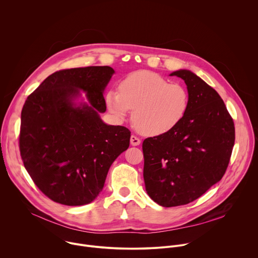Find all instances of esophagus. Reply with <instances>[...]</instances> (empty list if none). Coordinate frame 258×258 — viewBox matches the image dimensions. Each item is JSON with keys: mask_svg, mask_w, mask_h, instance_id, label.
<instances>
[{"mask_svg": "<svg viewBox=\"0 0 258 258\" xmlns=\"http://www.w3.org/2000/svg\"><path fill=\"white\" fill-rule=\"evenodd\" d=\"M131 144H132V146H139L141 144V140L139 138H137L136 136H132L131 137Z\"/></svg>", "mask_w": 258, "mask_h": 258, "instance_id": "obj_1", "label": "esophagus"}]
</instances>
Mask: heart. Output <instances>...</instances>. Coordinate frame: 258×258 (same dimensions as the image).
Listing matches in <instances>:
<instances>
[{
    "instance_id": "heart-1",
    "label": "heart",
    "mask_w": 258,
    "mask_h": 258,
    "mask_svg": "<svg viewBox=\"0 0 258 258\" xmlns=\"http://www.w3.org/2000/svg\"><path fill=\"white\" fill-rule=\"evenodd\" d=\"M109 112L124 120L134 110L133 122L138 132L158 137L173 131L185 118L190 104L187 89L158 73L141 70L131 73L119 84V92L110 89L105 94Z\"/></svg>"
}]
</instances>
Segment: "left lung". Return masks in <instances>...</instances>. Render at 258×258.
Wrapping results in <instances>:
<instances>
[{
  "mask_svg": "<svg viewBox=\"0 0 258 258\" xmlns=\"http://www.w3.org/2000/svg\"><path fill=\"white\" fill-rule=\"evenodd\" d=\"M187 86L190 104L170 133L143 142L147 194L157 204H188L222 179L235 143V126L218 93L188 69L171 72Z\"/></svg>",
  "mask_w": 258,
  "mask_h": 258,
  "instance_id": "1",
  "label": "left lung"
}]
</instances>
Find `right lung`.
<instances>
[{
    "label": "right lung",
    "instance_id": "1",
    "mask_svg": "<svg viewBox=\"0 0 258 258\" xmlns=\"http://www.w3.org/2000/svg\"><path fill=\"white\" fill-rule=\"evenodd\" d=\"M114 73L110 66L57 71L23 105L19 146L24 167L36 187L57 203L93 202L110 166L128 148L131 132L100 116L106 111L104 91Z\"/></svg>",
    "mask_w": 258,
    "mask_h": 258
}]
</instances>
